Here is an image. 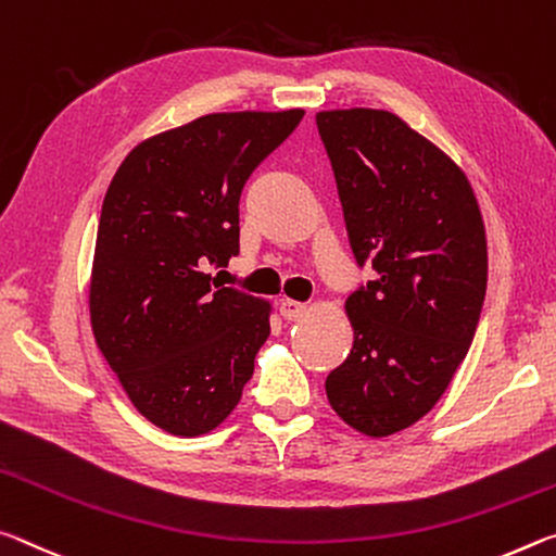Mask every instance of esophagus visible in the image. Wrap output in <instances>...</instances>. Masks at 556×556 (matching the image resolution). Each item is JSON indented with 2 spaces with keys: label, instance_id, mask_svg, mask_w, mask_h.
<instances>
[{
  "label": "esophagus",
  "instance_id": "1",
  "mask_svg": "<svg viewBox=\"0 0 556 556\" xmlns=\"http://www.w3.org/2000/svg\"><path fill=\"white\" fill-rule=\"evenodd\" d=\"M280 313H283L286 320H300V317L307 315V303H300V300H280Z\"/></svg>",
  "mask_w": 556,
  "mask_h": 556
}]
</instances>
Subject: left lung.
<instances>
[{"instance_id":"left-lung-1","label":"left lung","mask_w":556,"mask_h":556,"mask_svg":"<svg viewBox=\"0 0 556 556\" xmlns=\"http://www.w3.org/2000/svg\"><path fill=\"white\" fill-rule=\"evenodd\" d=\"M315 121L354 258L379 273L344 300L354 342L325 391L350 429L387 439L429 414L466 359L488 283L483 214L458 162L399 115Z\"/></svg>"}]
</instances>
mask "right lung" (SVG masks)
Masks as SVG:
<instances>
[{
  "instance_id": "right-lung-1",
  "label": "right lung",
  "mask_w": 556,
  "mask_h": 556,
  "mask_svg": "<svg viewBox=\"0 0 556 556\" xmlns=\"http://www.w3.org/2000/svg\"><path fill=\"white\" fill-rule=\"evenodd\" d=\"M303 108L208 113L142 140L100 212L88 283L98 350L132 406L172 435H204L241 402L273 305L216 286L239 253L245 179Z\"/></svg>"
}]
</instances>
